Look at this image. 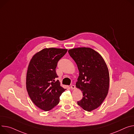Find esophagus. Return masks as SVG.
<instances>
[{
	"label": "esophagus",
	"instance_id": "1",
	"mask_svg": "<svg viewBox=\"0 0 134 134\" xmlns=\"http://www.w3.org/2000/svg\"><path fill=\"white\" fill-rule=\"evenodd\" d=\"M70 88H71V89H72V90H73V89H74L75 88V86H74V85H71L70 86Z\"/></svg>",
	"mask_w": 134,
	"mask_h": 134
}]
</instances>
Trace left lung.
I'll return each mask as SVG.
<instances>
[{"mask_svg": "<svg viewBox=\"0 0 134 134\" xmlns=\"http://www.w3.org/2000/svg\"><path fill=\"white\" fill-rule=\"evenodd\" d=\"M76 63L79 76L76 87L83 93L77 104L85 111L98 108L106 97L109 86L107 66L102 56L90 47H77L68 50Z\"/></svg>", "mask_w": 134, "mask_h": 134, "instance_id": "1", "label": "left lung"}]
</instances>
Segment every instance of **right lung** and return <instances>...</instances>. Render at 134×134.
Masks as SVG:
<instances>
[{
	"mask_svg": "<svg viewBox=\"0 0 134 134\" xmlns=\"http://www.w3.org/2000/svg\"><path fill=\"white\" fill-rule=\"evenodd\" d=\"M67 49L45 48L35 54L31 59L27 72L26 88L32 102L44 111L57 106L60 96L65 91L60 86L55 68L58 61Z\"/></svg>",
	"mask_w": 134,
	"mask_h": 134,
	"instance_id": "obj_1",
	"label": "right lung"
}]
</instances>
